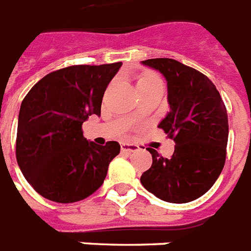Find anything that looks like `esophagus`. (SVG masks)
<instances>
[{
    "instance_id": "obj_1",
    "label": "esophagus",
    "mask_w": 251,
    "mask_h": 251,
    "mask_svg": "<svg viewBox=\"0 0 251 251\" xmlns=\"http://www.w3.org/2000/svg\"><path fill=\"white\" fill-rule=\"evenodd\" d=\"M122 151L124 153H135V151H138V146L135 145V144H127V142H123L122 145Z\"/></svg>"
}]
</instances>
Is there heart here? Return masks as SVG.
I'll return each instance as SVG.
<instances>
[{"instance_id":"b5f03b06","label":"heart","mask_w":251,"mask_h":251,"mask_svg":"<svg viewBox=\"0 0 251 251\" xmlns=\"http://www.w3.org/2000/svg\"><path fill=\"white\" fill-rule=\"evenodd\" d=\"M157 84H160V80L158 76L153 75V74H142L137 80V89L153 87V85H157Z\"/></svg>"}]
</instances>
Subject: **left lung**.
Masks as SVG:
<instances>
[{
  "label": "left lung",
  "instance_id": "1",
  "mask_svg": "<svg viewBox=\"0 0 251 251\" xmlns=\"http://www.w3.org/2000/svg\"><path fill=\"white\" fill-rule=\"evenodd\" d=\"M141 63L159 71L167 81L170 111L158 127L176 144L171 158L146 149L153 163L142 174L141 184L162 201H194L214 185L226 163V105L211 80L189 66L171 58Z\"/></svg>",
  "mask_w": 251,
  "mask_h": 251
}]
</instances>
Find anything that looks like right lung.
<instances>
[{"instance_id":"right-lung-1","label":"right lung","mask_w":251,"mask_h":251,"mask_svg":"<svg viewBox=\"0 0 251 251\" xmlns=\"http://www.w3.org/2000/svg\"><path fill=\"white\" fill-rule=\"evenodd\" d=\"M120 67L122 62L57 70L24 97L18 119L17 160L25 180L46 200L81 201L103 184L120 145L88 141L81 127L91 115H101L103 93Z\"/></svg>"}]
</instances>
